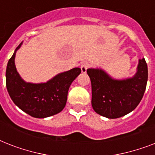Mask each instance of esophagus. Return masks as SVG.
Masks as SVG:
<instances>
[{
  "mask_svg": "<svg viewBox=\"0 0 155 155\" xmlns=\"http://www.w3.org/2000/svg\"><path fill=\"white\" fill-rule=\"evenodd\" d=\"M88 67H89V63H82V64H81V71H82V73H86Z\"/></svg>",
  "mask_w": 155,
  "mask_h": 155,
  "instance_id": "esophagus-1",
  "label": "esophagus"
}]
</instances>
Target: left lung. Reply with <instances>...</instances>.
Here are the masks:
<instances>
[{
  "instance_id": "obj_1",
  "label": "left lung",
  "mask_w": 155,
  "mask_h": 155,
  "mask_svg": "<svg viewBox=\"0 0 155 155\" xmlns=\"http://www.w3.org/2000/svg\"><path fill=\"white\" fill-rule=\"evenodd\" d=\"M92 84V106L100 115L115 119L134 110L142 101L148 80L144 58L138 60L133 77L117 80L101 68H88Z\"/></svg>"
}]
</instances>
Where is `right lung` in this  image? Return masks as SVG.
<instances>
[{
	"label": "right lung",
	"mask_w": 155,
	"mask_h": 155,
	"mask_svg": "<svg viewBox=\"0 0 155 155\" xmlns=\"http://www.w3.org/2000/svg\"><path fill=\"white\" fill-rule=\"evenodd\" d=\"M21 45L22 42L16 48L6 68V87L9 97L18 108L33 117L45 118L60 113L67 103L69 87L81 69L75 68L59 73L46 83L25 82L14 62L16 52Z\"/></svg>",
	"instance_id": "1"
}]
</instances>
